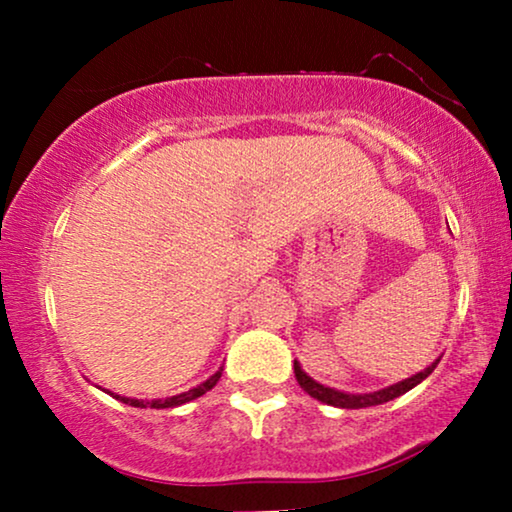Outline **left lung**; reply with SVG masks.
Returning a JSON list of instances; mask_svg holds the SVG:
<instances>
[{"label": "left lung", "mask_w": 512, "mask_h": 512, "mask_svg": "<svg viewBox=\"0 0 512 512\" xmlns=\"http://www.w3.org/2000/svg\"><path fill=\"white\" fill-rule=\"evenodd\" d=\"M436 359L431 363L429 368H424L422 373L408 377V380L403 382H396L391 384L387 389H380V391H373V394H345V391H338V389H331V387H324V384H319L317 380H312L310 375L305 373L303 368H300L298 361H293V373H296V380L303 391H307L312 398H317V401L326 403V405H335V408H347V410H359V408H370V405H382L387 401H394V398L403 396L405 391H410L412 387H417L419 382L426 380L433 373V368L438 366Z\"/></svg>", "instance_id": "1"}]
</instances>
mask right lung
Listing matches in <instances>:
<instances>
[{"mask_svg": "<svg viewBox=\"0 0 512 512\" xmlns=\"http://www.w3.org/2000/svg\"><path fill=\"white\" fill-rule=\"evenodd\" d=\"M221 370H223V368L216 370V373H214L212 377H209V380L198 384V387L188 389V391H184V394H177V396L165 398V401H160V398H156V401H139V398H125V396H116V398H118V401H121V403H125V405H132V408H156V410H160V408H177V405H184V403H188V401H193V398L207 394V391L212 389L216 382H219Z\"/></svg>", "mask_w": 512, "mask_h": 512, "instance_id": "obj_1", "label": "right lung"}]
</instances>
